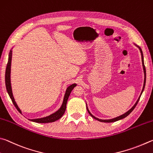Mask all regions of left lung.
I'll return each instance as SVG.
<instances>
[{
	"label": "left lung",
	"mask_w": 153,
	"mask_h": 153,
	"mask_svg": "<svg viewBox=\"0 0 153 153\" xmlns=\"http://www.w3.org/2000/svg\"><path fill=\"white\" fill-rule=\"evenodd\" d=\"M137 47L139 48V50H140V53H141L142 62H143V66L144 73V85H143V90H142V92H141V93H140V97H139V98L138 99L137 101H136V103L134 104V106L132 107V108H131V109H130V110H128L127 112H126L125 114H123V115H121V116H120L117 117H115V118H113V119H110V120H101V119H98V118H97V117H95V116H93V115H92L91 114V112L89 111V109H88L87 106V111L89 112V114L91 115V116H92V117H93V118H94V119L97 120H98V121L101 122H108V123H109V122H114L118 121V120H122V119H123V118H124V117H127V116H128V115H129V114L131 113V112H132V111L134 110V108H136V105H137V103H138V101H139V100H140V96H141V95H142V93H143V91H144V87H145V83H146V68H145V66H144V57H143V51H142L141 48H140V47H138V46H137Z\"/></svg>",
	"instance_id": "obj_1"
}]
</instances>
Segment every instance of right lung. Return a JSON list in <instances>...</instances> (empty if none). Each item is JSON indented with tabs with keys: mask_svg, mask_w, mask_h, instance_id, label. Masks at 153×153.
Wrapping results in <instances>:
<instances>
[{
	"mask_svg": "<svg viewBox=\"0 0 153 153\" xmlns=\"http://www.w3.org/2000/svg\"><path fill=\"white\" fill-rule=\"evenodd\" d=\"M11 60H12V50L10 51L9 54V60H8V63L6 68V71H5V85H6L7 91L9 94V97L13 103L14 104V105L17 110L21 113V111L20 109L19 108L18 105L16 103L15 99L13 97V93H12V89H11V84H10V66H11ZM76 86V84H72L67 88L66 90L65 95H64L63 103L62 104V106L60 108L58 109L57 111H56L55 113L50 115L47 117H42V118H37V119H33V120H29L32 122H37V123H50V122H53L56 121L60 118V117L63 116V114L65 112L66 108V103L69 97V95L71 94L72 90Z\"/></svg>",
	"mask_w": 153,
	"mask_h": 153,
	"instance_id": "obj_1",
	"label": "right lung"
}]
</instances>
